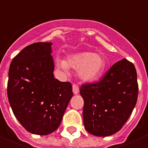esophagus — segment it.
<instances>
[{
  "label": "esophagus",
  "mask_w": 148,
  "mask_h": 148,
  "mask_svg": "<svg viewBox=\"0 0 148 148\" xmlns=\"http://www.w3.org/2000/svg\"><path fill=\"white\" fill-rule=\"evenodd\" d=\"M72 88H73V92H74V94H77L79 92V87L77 85L74 84L73 86H72Z\"/></svg>",
  "instance_id": "obj_1"
}]
</instances>
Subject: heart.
<instances>
[{
  "mask_svg": "<svg viewBox=\"0 0 148 148\" xmlns=\"http://www.w3.org/2000/svg\"><path fill=\"white\" fill-rule=\"evenodd\" d=\"M56 65L63 72L67 73L69 67L78 70V76L84 82H92L103 72L106 62L100 54L83 52L70 56L66 61L60 57L56 60Z\"/></svg>",
  "mask_w": 148,
  "mask_h": 148,
  "instance_id": "obj_1",
  "label": "heart"
}]
</instances>
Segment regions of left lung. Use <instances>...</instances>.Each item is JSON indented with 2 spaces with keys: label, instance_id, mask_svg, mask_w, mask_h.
Returning a JSON list of instances; mask_svg holds the SVG:
<instances>
[{
  "label": "left lung",
  "instance_id": "1",
  "mask_svg": "<svg viewBox=\"0 0 148 148\" xmlns=\"http://www.w3.org/2000/svg\"><path fill=\"white\" fill-rule=\"evenodd\" d=\"M83 121L92 135L108 136L121 130L137 101L135 66L123 59L114 63L96 83L82 85Z\"/></svg>",
  "mask_w": 148,
  "mask_h": 148
}]
</instances>
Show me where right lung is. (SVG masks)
Listing matches in <instances>:
<instances>
[{
    "mask_svg": "<svg viewBox=\"0 0 148 148\" xmlns=\"http://www.w3.org/2000/svg\"><path fill=\"white\" fill-rule=\"evenodd\" d=\"M51 42L24 48L10 64L8 98L28 132L48 135L57 130L73 96L72 85L55 78Z\"/></svg>",
    "mask_w": 148,
    "mask_h": 148,
    "instance_id": "1",
    "label": "right lung"
}]
</instances>
